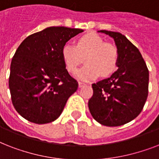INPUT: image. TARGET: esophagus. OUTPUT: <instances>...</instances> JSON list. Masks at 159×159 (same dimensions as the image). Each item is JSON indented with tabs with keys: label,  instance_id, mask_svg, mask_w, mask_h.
Returning a JSON list of instances; mask_svg holds the SVG:
<instances>
[{
	"label": "esophagus",
	"instance_id": "esophagus-1",
	"mask_svg": "<svg viewBox=\"0 0 159 159\" xmlns=\"http://www.w3.org/2000/svg\"><path fill=\"white\" fill-rule=\"evenodd\" d=\"M85 83H83V82H79V83H78V87H80V88H81V87H83V86H85Z\"/></svg>",
	"mask_w": 159,
	"mask_h": 159
}]
</instances>
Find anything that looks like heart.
<instances>
[{"mask_svg": "<svg viewBox=\"0 0 159 159\" xmlns=\"http://www.w3.org/2000/svg\"><path fill=\"white\" fill-rule=\"evenodd\" d=\"M62 58L67 70L75 72L86 61L87 64L76 73L81 81H92L102 74L107 77L116 71L118 62V52L114 45L105 43L97 34L88 33L78 39L77 45L66 43L62 48Z\"/></svg>", "mask_w": 159, "mask_h": 159, "instance_id": "heart-1", "label": "heart"}]
</instances>
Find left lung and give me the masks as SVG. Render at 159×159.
<instances>
[{"label":"left lung","instance_id":"left-lung-1","mask_svg":"<svg viewBox=\"0 0 159 159\" xmlns=\"http://www.w3.org/2000/svg\"><path fill=\"white\" fill-rule=\"evenodd\" d=\"M113 39L118 69L109 78L92 84L88 102L92 117L101 125L120 126L140 114L148 97V70L138 48L118 32L98 30Z\"/></svg>","mask_w":159,"mask_h":159}]
</instances>
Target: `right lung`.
Segmentation results:
<instances>
[{"instance_id":"add662e5","label":"right lung","mask_w":159,"mask_h":159,"mask_svg":"<svg viewBox=\"0 0 159 159\" xmlns=\"http://www.w3.org/2000/svg\"><path fill=\"white\" fill-rule=\"evenodd\" d=\"M81 29L51 26L28 36L11 63L9 88L12 103L23 118L35 124L57 120L78 83L69 75L62 48Z\"/></svg>"}]
</instances>
